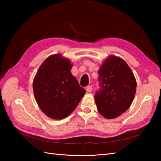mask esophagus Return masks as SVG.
<instances>
[{
	"label": "esophagus",
	"instance_id": "obj_1",
	"mask_svg": "<svg viewBox=\"0 0 161 161\" xmlns=\"http://www.w3.org/2000/svg\"><path fill=\"white\" fill-rule=\"evenodd\" d=\"M86 91L87 92H91L92 91V86H88L86 87Z\"/></svg>",
	"mask_w": 161,
	"mask_h": 161
}]
</instances>
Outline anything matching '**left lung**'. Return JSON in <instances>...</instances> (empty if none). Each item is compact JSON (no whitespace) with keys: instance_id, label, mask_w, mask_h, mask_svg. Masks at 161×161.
Here are the masks:
<instances>
[{"instance_id":"8db88e82","label":"left lung","mask_w":161,"mask_h":161,"mask_svg":"<svg viewBox=\"0 0 161 161\" xmlns=\"http://www.w3.org/2000/svg\"><path fill=\"white\" fill-rule=\"evenodd\" d=\"M100 90L95 95L99 113L106 119H114L127 111L136 91L134 73L122 58L110 55L99 69Z\"/></svg>"}]
</instances>
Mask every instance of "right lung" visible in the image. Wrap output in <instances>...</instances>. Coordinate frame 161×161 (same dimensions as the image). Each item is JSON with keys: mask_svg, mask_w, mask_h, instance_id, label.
Returning <instances> with one entry per match:
<instances>
[{"mask_svg": "<svg viewBox=\"0 0 161 161\" xmlns=\"http://www.w3.org/2000/svg\"><path fill=\"white\" fill-rule=\"evenodd\" d=\"M72 63L60 53L47 57L33 81V93L42 111L53 119L69 116L79 105L86 91L72 75Z\"/></svg>", "mask_w": 161, "mask_h": 161, "instance_id": "add662e5", "label": "right lung"}]
</instances>
